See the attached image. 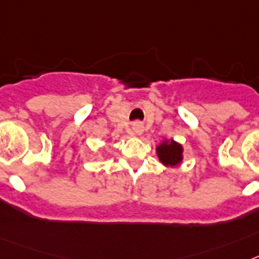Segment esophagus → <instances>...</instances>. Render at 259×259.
<instances>
[{"mask_svg":"<svg viewBox=\"0 0 259 259\" xmlns=\"http://www.w3.org/2000/svg\"><path fill=\"white\" fill-rule=\"evenodd\" d=\"M132 131H134L135 135H142L143 131H144V127H143L142 123H135L134 125H132Z\"/></svg>","mask_w":259,"mask_h":259,"instance_id":"obj_1","label":"esophagus"}]
</instances>
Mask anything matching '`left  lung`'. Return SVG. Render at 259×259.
<instances>
[{"label": "left lung", "mask_w": 259, "mask_h": 259, "mask_svg": "<svg viewBox=\"0 0 259 259\" xmlns=\"http://www.w3.org/2000/svg\"><path fill=\"white\" fill-rule=\"evenodd\" d=\"M184 148L180 143L175 142L173 139L168 140L164 139L159 145H156V155L159 157L160 163L164 166L173 168L183 163Z\"/></svg>", "instance_id": "1"}]
</instances>
